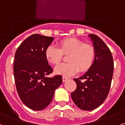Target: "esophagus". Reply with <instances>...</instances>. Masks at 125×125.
<instances>
[{
    "label": "esophagus",
    "mask_w": 125,
    "mask_h": 125,
    "mask_svg": "<svg viewBox=\"0 0 125 125\" xmlns=\"http://www.w3.org/2000/svg\"><path fill=\"white\" fill-rule=\"evenodd\" d=\"M68 79V78H67V77H66V76H63V77H62V80H63V82H66V81H67Z\"/></svg>",
    "instance_id": "esophagus-1"
}]
</instances>
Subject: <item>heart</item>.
<instances>
[{
  "label": "heart",
  "instance_id": "1",
  "mask_svg": "<svg viewBox=\"0 0 125 125\" xmlns=\"http://www.w3.org/2000/svg\"><path fill=\"white\" fill-rule=\"evenodd\" d=\"M59 48L50 45L45 50V58L49 63L57 65L61 62L63 54H68V63L58 65L55 68L57 74L66 76L74 75L78 70L84 72L90 68L95 57L94 47L75 38H68L58 43Z\"/></svg>",
  "mask_w": 125,
  "mask_h": 125
}]
</instances>
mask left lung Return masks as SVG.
Listing matches in <instances>:
<instances>
[{"instance_id": "1", "label": "left lung", "mask_w": 125, "mask_h": 125, "mask_svg": "<svg viewBox=\"0 0 125 125\" xmlns=\"http://www.w3.org/2000/svg\"><path fill=\"white\" fill-rule=\"evenodd\" d=\"M89 36L95 50V60L85 75L74 78L76 88L71 94L76 106L86 111L96 108L106 100L114 68L113 56L107 45L96 35Z\"/></svg>"}]
</instances>
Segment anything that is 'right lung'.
I'll use <instances>...</instances> for the list:
<instances>
[{
    "label": "right lung",
    "mask_w": 125,
    "mask_h": 125,
    "mask_svg": "<svg viewBox=\"0 0 125 125\" xmlns=\"http://www.w3.org/2000/svg\"><path fill=\"white\" fill-rule=\"evenodd\" d=\"M53 39L33 34L15 52L13 75L17 91L23 104L36 111L49 106L55 91L62 83L61 75L47 76L53 69L45 58V50Z\"/></svg>",
    "instance_id": "add662e5"
}]
</instances>
